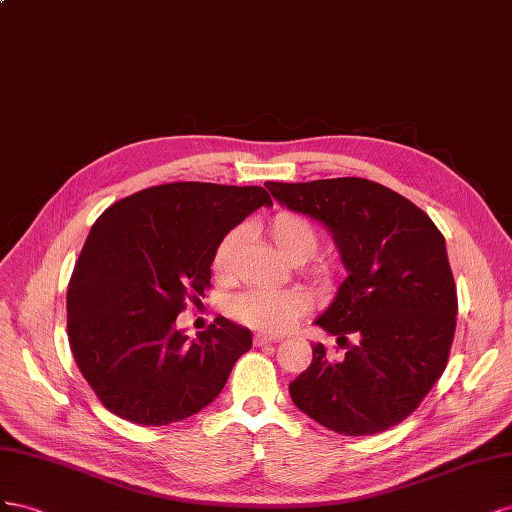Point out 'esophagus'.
<instances>
[{
  "mask_svg": "<svg viewBox=\"0 0 512 512\" xmlns=\"http://www.w3.org/2000/svg\"><path fill=\"white\" fill-rule=\"evenodd\" d=\"M255 345H266V343H276L281 341L279 334H255Z\"/></svg>",
  "mask_w": 512,
  "mask_h": 512,
  "instance_id": "1",
  "label": "esophagus"
}]
</instances>
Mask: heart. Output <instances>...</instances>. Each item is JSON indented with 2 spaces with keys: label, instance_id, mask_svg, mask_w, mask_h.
I'll return each instance as SVG.
<instances>
[{
  "label": "heart",
  "instance_id": "heart-1",
  "mask_svg": "<svg viewBox=\"0 0 512 512\" xmlns=\"http://www.w3.org/2000/svg\"><path fill=\"white\" fill-rule=\"evenodd\" d=\"M268 236L274 244L281 248L283 255L291 261H304L317 253L319 248V231L309 221V218L281 210L272 214L266 221ZM244 238L242 229H231L225 236L216 242L212 257H210V270L216 281L227 283L236 274V261L238 251ZM309 274L319 281H326L334 274V264L330 261H313ZM306 309V298L298 289H268V287H251L242 291L236 300L231 302V313L244 326L259 330V332H283L291 321H294Z\"/></svg>",
  "mask_w": 512,
  "mask_h": 512
}]
</instances>
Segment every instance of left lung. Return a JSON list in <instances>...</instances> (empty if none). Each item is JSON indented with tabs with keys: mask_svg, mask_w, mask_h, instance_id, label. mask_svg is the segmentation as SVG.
Returning <instances> with one entry per match:
<instances>
[{
	"mask_svg": "<svg viewBox=\"0 0 512 512\" xmlns=\"http://www.w3.org/2000/svg\"><path fill=\"white\" fill-rule=\"evenodd\" d=\"M289 210L324 223L349 272L315 324L347 345H313L289 384L298 410L341 435H373L410 416L442 377L457 326V285L442 231L410 199L362 178L266 182ZM354 333L352 346L346 334Z\"/></svg>",
	"mask_w": 512,
	"mask_h": 512,
	"instance_id": "obj_1",
	"label": "left lung"
}]
</instances>
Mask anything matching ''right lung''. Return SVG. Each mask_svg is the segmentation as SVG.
I'll list each match as a JSON object with an SVG mask.
<instances>
[{"label":"right lung","mask_w":512,"mask_h":512,"mask_svg":"<svg viewBox=\"0 0 512 512\" xmlns=\"http://www.w3.org/2000/svg\"><path fill=\"white\" fill-rule=\"evenodd\" d=\"M261 206H272L261 186L171 182L96 218L68 283L66 324L77 367L111 414L160 427L218 397L251 330L216 317L188 341L175 317L210 287L216 242Z\"/></svg>","instance_id":"add662e5"}]
</instances>
